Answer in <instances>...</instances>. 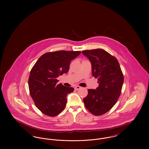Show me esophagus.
Here are the masks:
<instances>
[{
    "label": "esophagus",
    "instance_id": "1",
    "mask_svg": "<svg viewBox=\"0 0 149 149\" xmlns=\"http://www.w3.org/2000/svg\"><path fill=\"white\" fill-rule=\"evenodd\" d=\"M80 88H81V87L79 86H76L75 87V89L76 91H78V90H79V89H80Z\"/></svg>",
    "mask_w": 149,
    "mask_h": 149
}]
</instances>
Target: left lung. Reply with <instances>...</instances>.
I'll use <instances>...</instances> for the list:
<instances>
[{"instance_id":"obj_1","label":"left lung","mask_w":149,"mask_h":149,"mask_svg":"<svg viewBox=\"0 0 149 149\" xmlns=\"http://www.w3.org/2000/svg\"><path fill=\"white\" fill-rule=\"evenodd\" d=\"M82 54L92 64V75L98 78L99 86L88 89L83 99L86 108L95 116L109 111L120 95L124 81L120 65L115 57L100 49L84 50Z\"/></svg>"}]
</instances>
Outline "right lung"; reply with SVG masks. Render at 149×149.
<instances>
[{
    "label": "right lung",
    "mask_w": 149,
    "mask_h": 149,
    "mask_svg": "<svg viewBox=\"0 0 149 149\" xmlns=\"http://www.w3.org/2000/svg\"><path fill=\"white\" fill-rule=\"evenodd\" d=\"M81 52L58 51L42 55L32 68L29 79L30 95L36 107L43 114L54 117L65 108L66 96L72 87L57 84V78L67 73L72 60Z\"/></svg>",
    "instance_id": "1"
}]
</instances>
